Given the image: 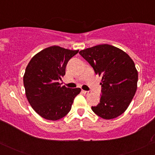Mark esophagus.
Wrapping results in <instances>:
<instances>
[{
	"instance_id": "34e87169",
	"label": "esophagus",
	"mask_w": 155,
	"mask_h": 155,
	"mask_svg": "<svg viewBox=\"0 0 155 155\" xmlns=\"http://www.w3.org/2000/svg\"><path fill=\"white\" fill-rule=\"evenodd\" d=\"M82 93L84 95H89L90 93H91V92H90V91H85V90H82Z\"/></svg>"
}]
</instances>
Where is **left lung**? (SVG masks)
Masks as SVG:
<instances>
[{
	"instance_id": "left-lung-1",
	"label": "left lung",
	"mask_w": 155,
	"mask_h": 155,
	"mask_svg": "<svg viewBox=\"0 0 155 155\" xmlns=\"http://www.w3.org/2000/svg\"><path fill=\"white\" fill-rule=\"evenodd\" d=\"M79 54L101 76L102 95L92 110L104 120H111L126 111L137 90L138 71L130 57L109 44L83 49Z\"/></svg>"
}]
</instances>
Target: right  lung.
<instances>
[{
  "instance_id": "add662e5",
  "label": "right lung",
  "mask_w": 155,
  "mask_h": 155,
  "mask_svg": "<svg viewBox=\"0 0 155 155\" xmlns=\"http://www.w3.org/2000/svg\"><path fill=\"white\" fill-rule=\"evenodd\" d=\"M79 52L52 46L35 54L23 76L25 95L33 110L46 120H58L71 111L80 88L61 86L68 60Z\"/></svg>"
}]
</instances>
